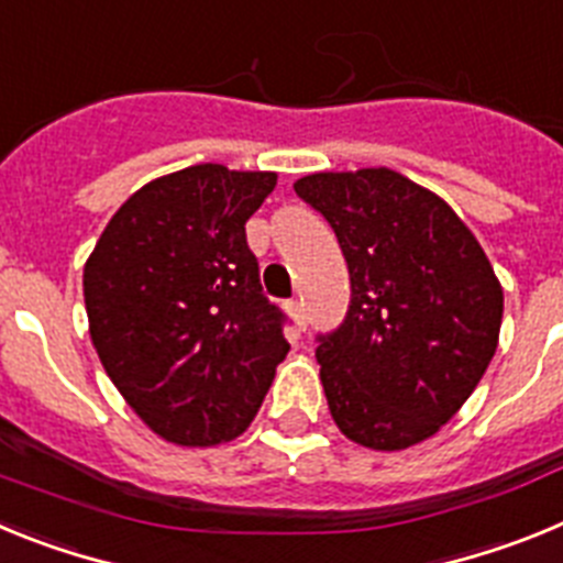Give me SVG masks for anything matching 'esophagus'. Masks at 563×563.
Masks as SVG:
<instances>
[{
    "mask_svg": "<svg viewBox=\"0 0 563 563\" xmlns=\"http://www.w3.org/2000/svg\"><path fill=\"white\" fill-rule=\"evenodd\" d=\"M287 312H290V316H292V321H296L298 330H307V324H310V318H307L305 301H298V298L287 301Z\"/></svg>",
    "mask_w": 563,
    "mask_h": 563,
    "instance_id": "34e87169",
    "label": "esophagus"
}]
</instances>
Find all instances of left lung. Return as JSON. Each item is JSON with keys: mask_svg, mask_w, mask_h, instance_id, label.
<instances>
[{"mask_svg": "<svg viewBox=\"0 0 563 563\" xmlns=\"http://www.w3.org/2000/svg\"><path fill=\"white\" fill-rule=\"evenodd\" d=\"M292 188L330 222L350 267L346 316L316 335L332 420L366 449H409L485 375L499 343V278L449 202L402 174L321 172Z\"/></svg>", "mask_w": 563, "mask_h": 563, "instance_id": "1", "label": "left lung"}]
</instances>
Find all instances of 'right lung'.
<instances>
[{"label": "right lung", "instance_id": "right-lung-1", "mask_svg": "<svg viewBox=\"0 0 563 563\" xmlns=\"http://www.w3.org/2000/svg\"><path fill=\"white\" fill-rule=\"evenodd\" d=\"M273 172L183 168L134 191L84 267L103 369L154 434L217 445L251 426L290 343L247 247Z\"/></svg>", "mask_w": 563, "mask_h": 563}]
</instances>
